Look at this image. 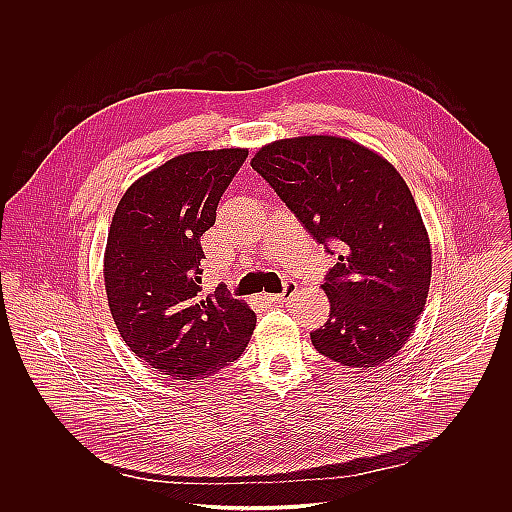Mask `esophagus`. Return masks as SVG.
<instances>
[{
    "instance_id": "1",
    "label": "esophagus",
    "mask_w": 512,
    "mask_h": 512,
    "mask_svg": "<svg viewBox=\"0 0 512 512\" xmlns=\"http://www.w3.org/2000/svg\"><path fill=\"white\" fill-rule=\"evenodd\" d=\"M295 291H297V283H295V281H285L283 291H281V293H275V295H269V299L275 301V303H285Z\"/></svg>"
}]
</instances>
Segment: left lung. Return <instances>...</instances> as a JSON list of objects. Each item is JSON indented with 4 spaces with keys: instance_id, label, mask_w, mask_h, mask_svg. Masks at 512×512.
I'll use <instances>...</instances> for the list:
<instances>
[{
    "instance_id": "obj_1",
    "label": "left lung",
    "mask_w": 512,
    "mask_h": 512,
    "mask_svg": "<svg viewBox=\"0 0 512 512\" xmlns=\"http://www.w3.org/2000/svg\"><path fill=\"white\" fill-rule=\"evenodd\" d=\"M251 167L329 253L341 255L323 291L331 313L315 349L355 369L395 357L415 331L431 285V243L399 171L357 141L333 135L279 139Z\"/></svg>"
}]
</instances>
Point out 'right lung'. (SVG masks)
Listing matches in <instances>:
<instances>
[{
	"instance_id": "obj_1",
	"label": "right lung",
	"mask_w": 512,
	"mask_h": 512,
	"mask_svg": "<svg viewBox=\"0 0 512 512\" xmlns=\"http://www.w3.org/2000/svg\"><path fill=\"white\" fill-rule=\"evenodd\" d=\"M247 149L177 155L139 177L111 219L103 277L127 347L183 381L209 377L245 351L257 317L219 285L201 295V235L213 227Z\"/></svg>"
}]
</instances>
